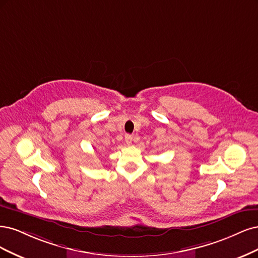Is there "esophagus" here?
<instances>
[{
  "label": "esophagus",
  "instance_id": "34e87169",
  "mask_svg": "<svg viewBox=\"0 0 258 258\" xmlns=\"http://www.w3.org/2000/svg\"><path fill=\"white\" fill-rule=\"evenodd\" d=\"M132 140H133V136L130 135V134H126V135H125V141H126V144H131Z\"/></svg>",
  "mask_w": 258,
  "mask_h": 258
}]
</instances>
